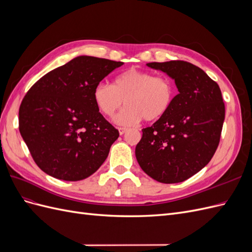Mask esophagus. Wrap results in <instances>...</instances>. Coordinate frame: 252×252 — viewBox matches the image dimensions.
<instances>
[{
    "label": "esophagus",
    "mask_w": 252,
    "mask_h": 252,
    "mask_svg": "<svg viewBox=\"0 0 252 252\" xmlns=\"http://www.w3.org/2000/svg\"><path fill=\"white\" fill-rule=\"evenodd\" d=\"M126 131H128V128H125V127H120L119 128V132H120L121 135L124 134Z\"/></svg>",
    "instance_id": "esophagus-1"
}]
</instances>
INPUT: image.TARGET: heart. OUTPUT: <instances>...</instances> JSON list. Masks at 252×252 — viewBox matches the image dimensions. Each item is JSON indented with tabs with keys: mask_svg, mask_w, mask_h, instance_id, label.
Here are the masks:
<instances>
[{
	"mask_svg": "<svg viewBox=\"0 0 252 252\" xmlns=\"http://www.w3.org/2000/svg\"><path fill=\"white\" fill-rule=\"evenodd\" d=\"M93 96L98 111L108 118H112L125 101L127 107L116 122L120 125H134L142 119L155 122L163 118L172 104L174 87L165 77L130 68L120 73L112 85L97 84Z\"/></svg>",
	"mask_w": 252,
	"mask_h": 252,
	"instance_id": "b5f03b06",
	"label": "heart"
}]
</instances>
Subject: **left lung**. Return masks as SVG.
Masks as SVG:
<instances>
[{"label": "left lung", "instance_id": "8db88e82", "mask_svg": "<svg viewBox=\"0 0 252 252\" xmlns=\"http://www.w3.org/2000/svg\"><path fill=\"white\" fill-rule=\"evenodd\" d=\"M174 80L179 94L169 110L143 129L135 157L143 171L165 184L180 183L207 165L219 146L225 105L218 84L184 61L146 64Z\"/></svg>", "mask_w": 252, "mask_h": 252}]
</instances>
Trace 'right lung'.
<instances>
[{"label": "right lung", "mask_w": 252, "mask_h": 252, "mask_svg": "<svg viewBox=\"0 0 252 252\" xmlns=\"http://www.w3.org/2000/svg\"><path fill=\"white\" fill-rule=\"evenodd\" d=\"M123 64L80 56L45 74L28 90L20 106L19 129L45 173L81 181L105 162L119 131L98 111L93 94Z\"/></svg>", "instance_id": "obj_1"}]
</instances>
